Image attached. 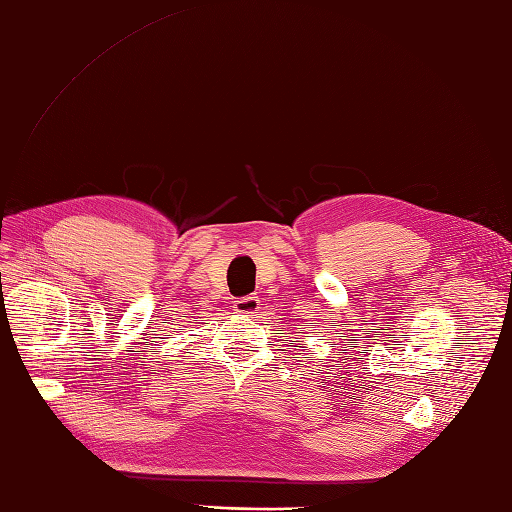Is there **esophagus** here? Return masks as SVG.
<instances>
[{
    "mask_svg": "<svg viewBox=\"0 0 512 512\" xmlns=\"http://www.w3.org/2000/svg\"><path fill=\"white\" fill-rule=\"evenodd\" d=\"M234 310H237L239 314H245V316H254L258 310H260V299L254 297V295H247V297H241L234 301Z\"/></svg>",
    "mask_w": 512,
    "mask_h": 512,
    "instance_id": "1",
    "label": "esophagus"
}]
</instances>
